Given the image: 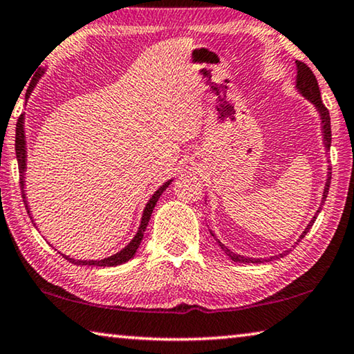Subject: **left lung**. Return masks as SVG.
<instances>
[{"mask_svg":"<svg viewBox=\"0 0 354 354\" xmlns=\"http://www.w3.org/2000/svg\"><path fill=\"white\" fill-rule=\"evenodd\" d=\"M296 66H298V77H296V88H298V91L302 94V96L310 100V102L317 106L318 113H319V116H322V131H323V142H324V147H326V148L329 149V148H330V116H329V110H328L326 106H324V104H323L322 96H319L318 82H317L315 75H313V72L310 71V67H308L307 64L302 63V61H296ZM328 170H329V171H328V179H326V186H324V192H323L322 203H324V201H326L328 192H329L330 168H328ZM319 211H322V207H319V209L317 211V214H318ZM317 214L313 216L310 223H308L307 228L304 230V232H302V234H301L299 239H298V243H299V241H301L302 238L306 236L307 232H308V228H310V227L313 225V222H315V218H317ZM211 234H212V233H211ZM212 236H214V234H212ZM214 239L217 241L218 248H221L230 258H232L233 261H236V263H263V261H268V260L271 261V260H274V258H280V257H283V255L288 254V250H287V252H283V254H279V255H276V257L268 258V260H263V258H248V257H243V255L234 254V252H232L228 248H225V245H223V244L221 243V241H218L216 236H214ZM298 243H296V244H298Z\"/></svg>","mask_w":354,"mask_h":354,"instance_id":"8db88e82","label":"left lung"}]
</instances>
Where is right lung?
<instances>
[{
    "label": "right lung",
    "instance_id": "obj_1",
    "mask_svg": "<svg viewBox=\"0 0 354 354\" xmlns=\"http://www.w3.org/2000/svg\"><path fill=\"white\" fill-rule=\"evenodd\" d=\"M30 93H31V88L28 89L26 96ZM15 154H17V162H19L21 198H24V203H25V207L28 211V216H30L31 222L35 223V227H36L35 218L31 217L30 209H28V201H26V195H25V179L24 178H25V170H26V142H25V116L24 115H20L19 121H17V127H15ZM170 183H171V179H170V181H167L164 186H160L159 189H157L153 197L149 198V201L147 203V207H145V211H143L142 222H140L137 234L133 236L131 243H129L121 252H118V254L111 255L109 258H104V260H74V258H69V257H66L63 254H61V255H63L67 261L74 263V265H80V266H118V265H122V263L129 261L133 255H136L138 245H140V243H142L145 230H147V227H148V222L151 218V214H153V209H154V206L157 203V200H159L162 192H164Z\"/></svg>",
    "mask_w": 354,
    "mask_h": 354
}]
</instances>
